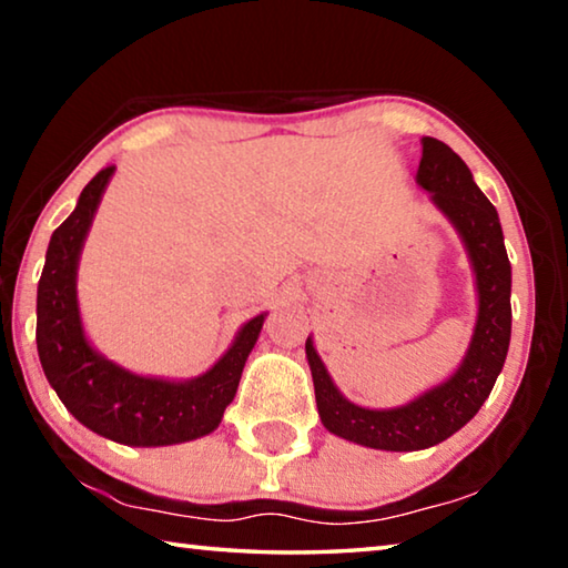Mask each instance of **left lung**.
I'll use <instances>...</instances> for the list:
<instances>
[{
  "label": "left lung",
  "mask_w": 568,
  "mask_h": 568,
  "mask_svg": "<svg viewBox=\"0 0 568 568\" xmlns=\"http://www.w3.org/2000/svg\"><path fill=\"white\" fill-rule=\"evenodd\" d=\"M420 145L418 187L428 192L430 203L454 225L476 277L478 311L464 361L446 381L403 406L365 408L335 386L313 335L305 341L323 426L333 436L378 450H423L464 428L491 393L511 343V263L496 207L446 142L423 138Z\"/></svg>",
  "instance_id": "obj_1"
}]
</instances>
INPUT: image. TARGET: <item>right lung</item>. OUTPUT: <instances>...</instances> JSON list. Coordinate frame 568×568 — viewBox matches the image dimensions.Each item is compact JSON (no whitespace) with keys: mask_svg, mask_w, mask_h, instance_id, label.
<instances>
[{"mask_svg":"<svg viewBox=\"0 0 568 568\" xmlns=\"http://www.w3.org/2000/svg\"><path fill=\"white\" fill-rule=\"evenodd\" d=\"M112 175L114 168L100 170L50 237L37 285V353L64 408L98 436L138 448L187 444L220 426L267 313L240 325L213 368L185 381L140 376L94 348L77 301V267Z\"/></svg>","mask_w":568,"mask_h":568,"instance_id":"right-lung-1","label":"right lung"}]
</instances>
